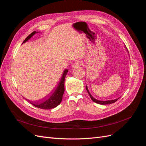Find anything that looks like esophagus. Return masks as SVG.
<instances>
[{"instance_id": "obj_1", "label": "esophagus", "mask_w": 146, "mask_h": 146, "mask_svg": "<svg viewBox=\"0 0 146 146\" xmlns=\"http://www.w3.org/2000/svg\"><path fill=\"white\" fill-rule=\"evenodd\" d=\"M82 65V62H80V61H77V62L74 63L73 64H72V67L73 68H78L79 67V66H80Z\"/></svg>"}]
</instances>
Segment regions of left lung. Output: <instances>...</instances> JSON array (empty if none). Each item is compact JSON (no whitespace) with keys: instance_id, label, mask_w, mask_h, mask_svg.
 Returning <instances> with one entry per match:
<instances>
[{"instance_id":"8db88e82","label":"left lung","mask_w":146,"mask_h":146,"mask_svg":"<svg viewBox=\"0 0 146 146\" xmlns=\"http://www.w3.org/2000/svg\"><path fill=\"white\" fill-rule=\"evenodd\" d=\"M86 90L87 91V92H88V94H89L90 98L91 99V100L94 102L97 103V104H100V105H107V104H113V103H114L115 102H116L119 98L118 99H114V100H106V101H101V100H97L96 99L94 98H93L92 97V96L90 94V92L89 91V90H88V87L87 86H86Z\"/></svg>"}]
</instances>
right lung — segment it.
Instances as JSON below:
<instances>
[{
    "instance_id": "right-lung-1",
    "label": "right lung",
    "mask_w": 146,
    "mask_h": 146,
    "mask_svg": "<svg viewBox=\"0 0 146 146\" xmlns=\"http://www.w3.org/2000/svg\"><path fill=\"white\" fill-rule=\"evenodd\" d=\"M36 32L34 31L32 33L30 34L29 36L25 38L23 43L27 41L29 39L32 38L33 35ZM68 72V69H65L61 78L58 85H57L55 90H54L52 93L48 94L46 98L42 99L41 101L36 102H30L35 107L39 108H41L44 110H49L54 108L57 107L62 100L63 95L64 92V80L66 74Z\"/></svg>"
}]
</instances>
